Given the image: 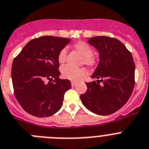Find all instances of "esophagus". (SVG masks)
I'll return each mask as SVG.
<instances>
[{
	"label": "esophagus",
	"instance_id": "34e87169",
	"mask_svg": "<svg viewBox=\"0 0 149 149\" xmlns=\"http://www.w3.org/2000/svg\"><path fill=\"white\" fill-rule=\"evenodd\" d=\"M76 84H77V83H76V82H74V81H72V87H74V86H76Z\"/></svg>",
	"mask_w": 149,
	"mask_h": 149
}]
</instances>
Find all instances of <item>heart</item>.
Returning a JSON list of instances; mask_svg holds the SVG:
<instances>
[{
    "label": "heart",
    "mask_w": 149,
    "mask_h": 149,
    "mask_svg": "<svg viewBox=\"0 0 149 149\" xmlns=\"http://www.w3.org/2000/svg\"><path fill=\"white\" fill-rule=\"evenodd\" d=\"M74 49L82 56L81 64H84L90 68H95L98 64L99 59L97 56L93 53L92 47L85 41H78L74 44ZM67 56V49L62 48L58 54V62L61 65L64 64L66 61ZM62 77L72 81H78L86 74L87 72L84 68H72L68 65L62 67Z\"/></svg>",
    "instance_id": "b5f03b06"
}]
</instances>
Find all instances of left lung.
Here are the masks:
<instances>
[{"label": "left lung", "mask_w": 149, "mask_h": 149, "mask_svg": "<svg viewBox=\"0 0 149 149\" xmlns=\"http://www.w3.org/2000/svg\"><path fill=\"white\" fill-rule=\"evenodd\" d=\"M88 43L100 53V62L91 76L98 80L86 83L87 90L81 94V100L90 111L109 115L121 109L131 96L135 86V63L131 53L116 38L93 37Z\"/></svg>", "instance_id": "obj_1"}]
</instances>
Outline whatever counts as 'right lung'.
Masks as SVG:
<instances>
[{"label": "right lung", "instance_id": "obj_1", "mask_svg": "<svg viewBox=\"0 0 149 149\" xmlns=\"http://www.w3.org/2000/svg\"><path fill=\"white\" fill-rule=\"evenodd\" d=\"M70 39L42 36L30 40L13 59L11 69L14 95L26 112L45 118L59 111L69 80L59 78L58 54ZM49 81L47 84L45 81Z\"/></svg>", "mask_w": 149, "mask_h": 149}]
</instances>
